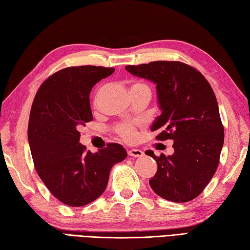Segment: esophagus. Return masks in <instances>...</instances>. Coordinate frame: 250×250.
I'll return each instance as SVG.
<instances>
[{"mask_svg": "<svg viewBox=\"0 0 250 250\" xmlns=\"http://www.w3.org/2000/svg\"><path fill=\"white\" fill-rule=\"evenodd\" d=\"M128 155L130 157H142L143 156V151L141 149H136V148H132L128 150Z\"/></svg>", "mask_w": 250, "mask_h": 250, "instance_id": "esophagus-1", "label": "esophagus"}]
</instances>
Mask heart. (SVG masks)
<instances>
[{
    "label": "heart",
    "mask_w": 250,
    "mask_h": 250,
    "mask_svg": "<svg viewBox=\"0 0 250 250\" xmlns=\"http://www.w3.org/2000/svg\"><path fill=\"white\" fill-rule=\"evenodd\" d=\"M130 94L131 96L135 94L150 95V89L149 86L144 82L133 81L130 85ZM115 131L122 140L126 142H133L136 138V131H135L134 125L128 124V122H122V124L117 125L115 126Z\"/></svg>",
    "instance_id": "obj_1"
}]
</instances>
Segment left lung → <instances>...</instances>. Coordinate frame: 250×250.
Listing matches in <instances>:
<instances>
[{
	"mask_svg": "<svg viewBox=\"0 0 250 250\" xmlns=\"http://www.w3.org/2000/svg\"><path fill=\"white\" fill-rule=\"evenodd\" d=\"M134 76L156 83L161 115L151 131L158 141L173 140L171 156L145 154L157 163L151 189L170 202L196 198L216 173L224 142L218 102L210 83L182 62L157 61L125 66Z\"/></svg>",
	"mask_w": 250,
	"mask_h": 250,
	"instance_id": "8db88e82",
	"label": "left lung"
}]
</instances>
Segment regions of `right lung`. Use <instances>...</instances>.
I'll return each instance as SVG.
<instances>
[{
	"label": "right lung",
	"mask_w": 250,
	"mask_h": 250,
	"mask_svg": "<svg viewBox=\"0 0 250 250\" xmlns=\"http://www.w3.org/2000/svg\"><path fill=\"white\" fill-rule=\"evenodd\" d=\"M112 67H67L39 87L31 106L28 140L39 177L60 202L82 207L99 198L112 166L126 158L120 144L93 154L79 143V129L93 120L90 92Z\"/></svg>",
	"instance_id": "add662e5"
}]
</instances>
